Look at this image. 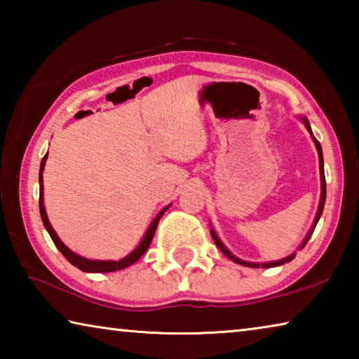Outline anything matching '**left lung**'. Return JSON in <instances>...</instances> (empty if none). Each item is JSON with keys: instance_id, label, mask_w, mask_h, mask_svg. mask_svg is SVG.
<instances>
[{"instance_id": "1", "label": "left lung", "mask_w": 359, "mask_h": 359, "mask_svg": "<svg viewBox=\"0 0 359 359\" xmlns=\"http://www.w3.org/2000/svg\"><path fill=\"white\" fill-rule=\"evenodd\" d=\"M301 120L304 121V125H306L307 131L311 133V136H312V139H313L315 147H317V151H318V161H320V180H321V194H320V204H318L317 215H315V220H313V223H312V228H311V231H309V233H307L306 239H304V241H302V244H301L299 247H297V248H299V250H301V248L306 247V244L309 242V239H311V236L313 234V229H315V226H317V223H318V220H320L321 214H323V208H325V201H326V180H325V169H323V151H321V145H320V142H318L317 139H315V136H313V133H312V128H311V123H309V120H307L306 117H302V115H301ZM210 236H212V239H214L215 245L222 250V253H223V255H226V257H228L231 261H234L236 264H241V266H247V267H276V266H282V264H285V263H290V261L296 257V253H291L290 257H287V258H282V259H278V261H269V263H248V261H244V259H241V258H238V257H234V255L231 253L226 247H224L223 242H222L220 239H218L217 233H215V231L212 229V228H210Z\"/></svg>"}]
</instances>
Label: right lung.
<instances>
[{
	"mask_svg": "<svg viewBox=\"0 0 359 359\" xmlns=\"http://www.w3.org/2000/svg\"><path fill=\"white\" fill-rule=\"evenodd\" d=\"M47 155L48 154H46V156L42 158L41 168H39V212H41L42 223H44L47 233L50 234L53 244H55L58 250L63 253V257L68 259L72 266H76L77 269H81L83 272H95V274H98V272H115V271L125 269V267L135 264L136 261L141 258L145 252H147L150 242H151V239H154V234H155V229L158 226V222H160V218L163 217V214H165V212L169 209V205H166V208L163 209L160 214H158L154 218V222L150 223V226L147 228V231H145L144 238H142L141 242H139V245L131 253L126 255L125 258H121L118 261H112V259L100 261V259L83 258V257H81V255H77V253H74L72 250H69V248L66 247L62 241H60V238H58L57 233H55V229L52 228V224H50V222H48V218H47L46 208H44V191H42V190H44V185H42V172H44Z\"/></svg>",
	"mask_w": 359,
	"mask_h": 359,
	"instance_id": "1",
	"label": "right lung"
}]
</instances>
